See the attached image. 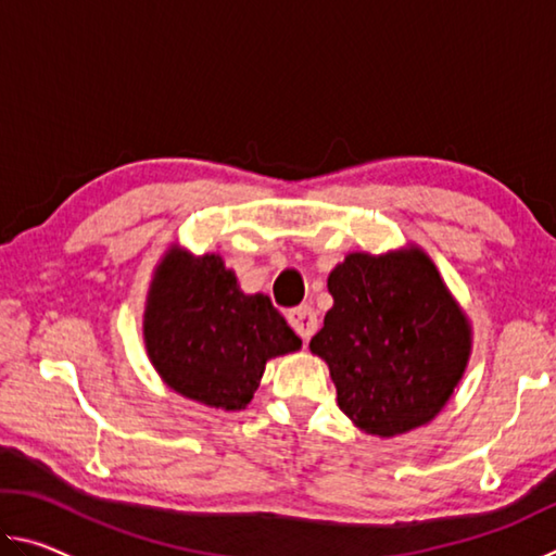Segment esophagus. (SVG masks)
Returning <instances> with one entry per match:
<instances>
[{
	"mask_svg": "<svg viewBox=\"0 0 556 556\" xmlns=\"http://www.w3.org/2000/svg\"><path fill=\"white\" fill-rule=\"evenodd\" d=\"M287 321H289V326L294 328V331L304 338V341H308V338H312L314 333H316V328H318V318H316V312L312 306H296V308H291V312L287 314Z\"/></svg>",
	"mask_w": 556,
	"mask_h": 556,
	"instance_id": "34e87169",
	"label": "esophagus"
}]
</instances>
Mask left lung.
Listing matches in <instances>:
<instances>
[{
	"instance_id": "left-lung-1",
	"label": "left lung",
	"mask_w": 556,
	"mask_h": 556,
	"mask_svg": "<svg viewBox=\"0 0 556 556\" xmlns=\"http://www.w3.org/2000/svg\"><path fill=\"white\" fill-rule=\"evenodd\" d=\"M328 291L333 306L308 348L331 370L345 417L382 439L434 419L464 378L470 324L427 252H351Z\"/></svg>"
}]
</instances>
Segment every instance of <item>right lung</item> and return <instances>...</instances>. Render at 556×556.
Listing matches in <instances>:
<instances>
[{"instance_id":"right-lung-1","label":"right lung","mask_w":556,"mask_h":556,"mask_svg":"<svg viewBox=\"0 0 556 556\" xmlns=\"http://www.w3.org/2000/svg\"><path fill=\"white\" fill-rule=\"evenodd\" d=\"M144 345L168 388L238 412L255 397L269 357L299 351L301 338L269 296L242 294L218 255L172 248L149 287Z\"/></svg>"}]
</instances>
